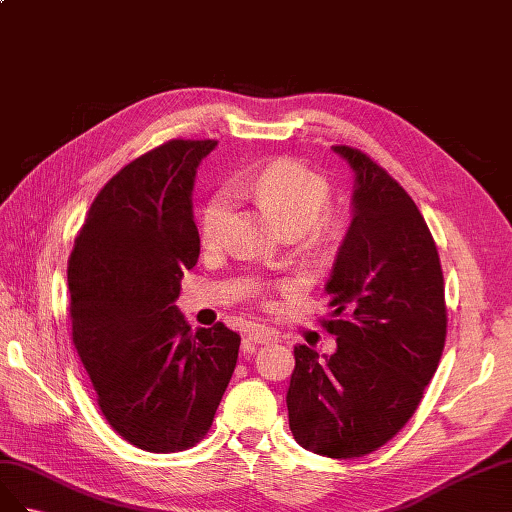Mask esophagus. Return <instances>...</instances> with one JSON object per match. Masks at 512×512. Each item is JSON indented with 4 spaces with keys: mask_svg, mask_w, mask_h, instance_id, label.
I'll return each mask as SVG.
<instances>
[{
    "mask_svg": "<svg viewBox=\"0 0 512 512\" xmlns=\"http://www.w3.org/2000/svg\"><path fill=\"white\" fill-rule=\"evenodd\" d=\"M276 339H279V332L268 328V326H259V324H257V326L251 328V332L246 334V339H244V352H253L255 345L272 343V341H276Z\"/></svg>",
    "mask_w": 512,
    "mask_h": 512,
    "instance_id": "1",
    "label": "esophagus"
}]
</instances>
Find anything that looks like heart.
Returning <instances> with one entry per match:
<instances>
[{"instance_id":"b5f03b06","label":"heart","mask_w":512,"mask_h":512,"mask_svg":"<svg viewBox=\"0 0 512 512\" xmlns=\"http://www.w3.org/2000/svg\"><path fill=\"white\" fill-rule=\"evenodd\" d=\"M251 193L279 218L285 229H328L332 214L328 208L332 186L326 175L313 171L296 158H279L259 169L248 180ZM231 225V195L229 191H216L199 218L201 244L216 251L227 240Z\"/></svg>"}]
</instances>
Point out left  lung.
Returning <instances> with one entry per match:
<instances>
[{
  "mask_svg": "<svg viewBox=\"0 0 512 512\" xmlns=\"http://www.w3.org/2000/svg\"><path fill=\"white\" fill-rule=\"evenodd\" d=\"M356 173L354 218L326 283L337 352L296 345L287 390L296 442L330 459L384 446L416 412L446 343L444 274L414 199L371 156L332 145Z\"/></svg>",
  "mask_w": 512,
  "mask_h": 512,
  "instance_id": "1",
  "label": "left lung"
}]
</instances>
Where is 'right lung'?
Returning a JSON list of instances; mask_svg holds the SVG:
<instances>
[{"mask_svg":"<svg viewBox=\"0 0 512 512\" xmlns=\"http://www.w3.org/2000/svg\"><path fill=\"white\" fill-rule=\"evenodd\" d=\"M214 139H171L100 188L68 259L72 343L115 433L148 452L195 446L236 369L240 334L191 332L175 306L199 259L193 182Z\"/></svg>","mask_w":512,"mask_h":512,"instance_id":"obj_1","label":"right lung"}]
</instances>
